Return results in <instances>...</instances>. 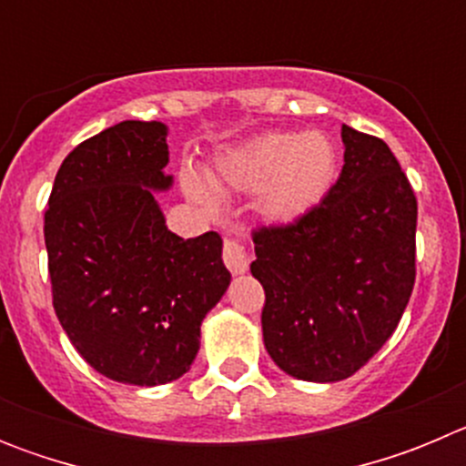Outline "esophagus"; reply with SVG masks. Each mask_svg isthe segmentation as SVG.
Listing matches in <instances>:
<instances>
[{"label": "esophagus", "instance_id": "1", "mask_svg": "<svg viewBox=\"0 0 466 466\" xmlns=\"http://www.w3.org/2000/svg\"><path fill=\"white\" fill-rule=\"evenodd\" d=\"M224 263L233 275L247 273V268H249V252H247V242L242 233H236L233 238H226L224 240Z\"/></svg>", "mask_w": 466, "mask_h": 466}]
</instances>
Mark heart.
Instances as JSON below:
<instances>
[{"mask_svg": "<svg viewBox=\"0 0 466 466\" xmlns=\"http://www.w3.org/2000/svg\"><path fill=\"white\" fill-rule=\"evenodd\" d=\"M339 175V154L319 130L261 133L214 158L212 184L187 170L182 187L208 214L221 209L220 193H252L258 217L268 224H294L322 203Z\"/></svg>", "mask_w": 466, "mask_h": 466, "instance_id": "1", "label": "heart"}]
</instances>
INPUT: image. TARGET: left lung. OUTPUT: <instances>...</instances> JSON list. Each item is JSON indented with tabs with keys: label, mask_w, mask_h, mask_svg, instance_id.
I'll return each mask as SVG.
<instances>
[{
	"label": "left lung",
	"mask_w": 466,
	"mask_h": 466,
	"mask_svg": "<svg viewBox=\"0 0 466 466\" xmlns=\"http://www.w3.org/2000/svg\"><path fill=\"white\" fill-rule=\"evenodd\" d=\"M345 166L312 212L254 230L263 343L284 373L336 382L387 343L415 284L418 200L382 139L340 130Z\"/></svg>",
	"instance_id": "obj_1"
}]
</instances>
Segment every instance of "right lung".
<instances>
[{
  "label": "right lung",
  "mask_w": 466,
  "mask_h": 466,
  "mask_svg": "<svg viewBox=\"0 0 466 466\" xmlns=\"http://www.w3.org/2000/svg\"><path fill=\"white\" fill-rule=\"evenodd\" d=\"M167 126L123 121L81 142L56 175L44 238L53 308L95 371L139 387L191 369L200 324L228 289L219 233L167 230Z\"/></svg>",
  "instance_id": "1"
}]
</instances>
